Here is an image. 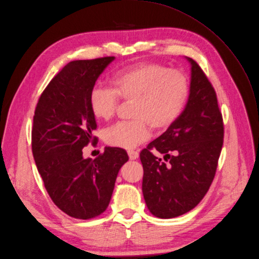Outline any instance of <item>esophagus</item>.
Wrapping results in <instances>:
<instances>
[{"instance_id": "obj_1", "label": "esophagus", "mask_w": 259, "mask_h": 259, "mask_svg": "<svg viewBox=\"0 0 259 259\" xmlns=\"http://www.w3.org/2000/svg\"><path fill=\"white\" fill-rule=\"evenodd\" d=\"M127 154H128L130 160H136L137 158L139 157L138 151H135V150H130V151H127Z\"/></svg>"}]
</instances>
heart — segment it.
<instances>
[{
	"label": "heart",
	"mask_w": 259,
	"mask_h": 259,
	"mask_svg": "<svg viewBox=\"0 0 259 259\" xmlns=\"http://www.w3.org/2000/svg\"><path fill=\"white\" fill-rule=\"evenodd\" d=\"M189 97V82L184 73L156 63H138L118 70L111 88L96 87L90 94L92 115L101 121L116 113L119 99L133 101V122H119L104 132L111 146L133 149L145 142L151 128H169L184 111Z\"/></svg>",
	"instance_id": "b5f03b06"
}]
</instances>
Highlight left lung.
Returning <instances> with one entry per match:
<instances>
[{
  "mask_svg": "<svg viewBox=\"0 0 259 259\" xmlns=\"http://www.w3.org/2000/svg\"><path fill=\"white\" fill-rule=\"evenodd\" d=\"M189 97L176 122L140 153L142 191L148 210L160 219L180 217L193 209L214 179L224 142V123L217 93L190 57ZM158 150L169 164L151 150Z\"/></svg>",
  "mask_w": 259,
  "mask_h": 259,
  "instance_id": "8db88e82",
  "label": "left lung"
}]
</instances>
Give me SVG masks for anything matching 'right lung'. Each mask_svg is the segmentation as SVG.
<instances>
[{"instance_id": "1", "label": "right lung", "mask_w": 259, "mask_h": 259, "mask_svg": "<svg viewBox=\"0 0 259 259\" xmlns=\"http://www.w3.org/2000/svg\"><path fill=\"white\" fill-rule=\"evenodd\" d=\"M114 56L74 60L56 74L41 93L33 116L32 154L46 190L66 214L93 219L108 208L126 151L105 147L92 160L82 148L95 144L97 128L89 99Z\"/></svg>"}]
</instances>
